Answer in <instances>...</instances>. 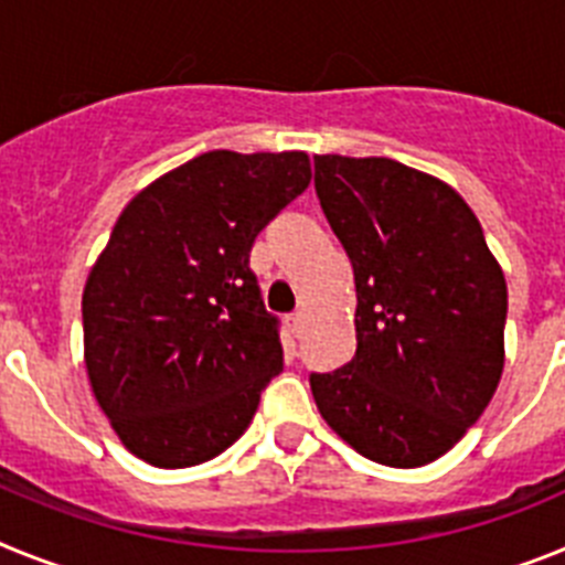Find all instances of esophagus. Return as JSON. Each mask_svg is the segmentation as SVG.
<instances>
[{"mask_svg":"<svg viewBox=\"0 0 565 565\" xmlns=\"http://www.w3.org/2000/svg\"><path fill=\"white\" fill-rule=\"evenodd\" d=\"M287 323H289V332H292V335L296 338H301L303 335V312H292V316L287 318Z\"/></svg>","mask_w":565,"mask_h":565,"instance_id":"esophagus-1","label":"esophagus"}]
</instances>
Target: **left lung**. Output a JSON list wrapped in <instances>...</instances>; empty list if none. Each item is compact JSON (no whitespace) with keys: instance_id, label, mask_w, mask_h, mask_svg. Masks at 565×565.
I'll return each mask as SVG.
<instances>
[{"instance_id":"left-lung-1","label":"left lung","mask_w":565,"mask_h":565,"mask_svg":"<svg viewBox=\"0 0 565 565\" xmlns=\"http://www.w3.org/2000/svg\"><path fill=\"white\" fill-rule=\"evenodd\" d=\"M316 193L358 292L355 358L312 372L318 409L375 463H431L498 390L503 273L466 201L401 161L316 156Z\"/></svg>"}]
</instances>
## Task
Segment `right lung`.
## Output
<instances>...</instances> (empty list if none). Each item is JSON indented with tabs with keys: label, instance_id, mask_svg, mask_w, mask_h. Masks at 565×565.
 Returning <instances> with one entry per match:
<instances>
[{
	"label": "right lung",
	"instance_id": "add662e5",
	"mask_svg": "<svg viewBox=\"0 0 565 565\" xmlns=\"http://www.w3.org/2000/svg\"><path fill=\"white\" fill-rule=\"evenodd\" d=\"M307 184V153L210 150L119 215L82 296L85 364L116 435L147 463L222 455L284 370L281 321L249 249Z\"/></svg>",
	"mask_w": 565,
	"mask_h": 565
}]
</instances>
